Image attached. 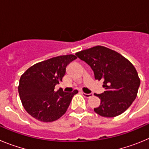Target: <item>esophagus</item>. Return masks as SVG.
I'll use <instances>...</instances> for the list:
<instances>
[{
    "label": "esophagus",
    "mask_w": 149,
    "mask_h": 149,
    "mask_svg": "<svg viewBox=\"0 0 149 149\" xmlns=\"http://www.w3.org/2000/svg\"><path fill=\"white\" fill-rule=\"evenodd\" d=\"M82 95H84V97H85V98H90V97H92V96L93 95L92 93H89V94H87V93H82Z\"/></svg>",
    "instance_id": "esophagus-1"
}]
</instances>
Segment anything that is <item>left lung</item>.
<instances>
[{
	"label": "left lung",
	"instance_id": "obj_1",
	"mask_svg": "<svg viewBox=\"0 0 149 149\" xmlns=\"http://www.w3.org/2000/svg\"><path fill=\"white\" fill-rule=\"evenodd\" d=\"M94 72L95 80L103 81L105 91L95 94L101 100L94 111L103 117L120 115L136 98L140 80L132 63L116 51L97 45L75 54Z\"/></svg>",
	"mask_w": 149,
	"mask_h": 149
}]
</instances>
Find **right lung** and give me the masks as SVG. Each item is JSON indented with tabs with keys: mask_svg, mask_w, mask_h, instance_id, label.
I'll list each match as a JSON object with an SVG mask.
<instances>
[{
	"mask_svg": "<svg viewBox=\"0 0 149 149\" xmlns=\"http://www.w3.org/2000/svg\"><path fill=\"white\" fill-rule=\"evenodd\" d=\"M77 59L73 54L63 55L36 63L21 76L18 93L26 111L43 122L57 120L65 114L73 96L78 93L54 90L62 81L67 65Z\"/></svg>",
	"mask_w": 149,
	"mask_h": 149,
	"instance_id": "add662e5",
	"label": "right lung"
}]
</instances>
